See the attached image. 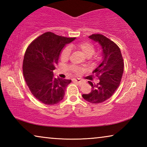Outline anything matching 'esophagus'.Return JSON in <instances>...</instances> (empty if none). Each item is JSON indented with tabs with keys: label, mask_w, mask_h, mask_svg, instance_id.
I'll return each mask as SVG.
<instances>
[{
	"label": "esophagus",
	"mask_w": 147,
	"mask_h": 147,
	"mask_svg": "<svg viewBox=\"0 0 147 147\" xmlns=\"http://www.w3.org/2000/svg\"><path fill=\"white\" fill-rule=\"evenodd\" d=\"M73 80L74 82H76V83L78 84H80V85H81V84H82V83H83V81L80 79H73Z\"/></svg>",
	"instance_id": "obj_1"
}]
</instances>
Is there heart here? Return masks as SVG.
Here are the masks:
<instances>
[{
    "label": "heart",
    "instance_id": "1",
    "mask_svg": "<svg viewBox=\"0 0 147 147\" xmlns=\"http://www.w3.org/2000/svg\"><path fill=\"white\" fill-rule=\"evenodd\" d=\"M71 47L80 50L88 57L91 56L94 54V51H95V48H94V45L89 41H84L76 44H72L71 45ZM71 47L69 45L66 46L62 50L60 55L62 60H67L69 58L71 53ZM68 69L71 71L73 72V73L76 74H79L82 70V69L76 65H70Z\"/></svg>",
    "mask_w": 147,
    "mask_h": 147
}]
</instances>
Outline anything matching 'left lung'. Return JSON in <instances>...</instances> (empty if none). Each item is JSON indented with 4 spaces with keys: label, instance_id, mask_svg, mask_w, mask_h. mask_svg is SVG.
<instances>
[{
    "label": "left lung",
    "instance_id": "1",
    "mask_svg": "<svg viewBox=\"0 0 147 147\" xmlns=\"http://www.w3.org/2000/svg\"><path fill=\"white\" fill-rule=\"evenodd\" d=\"M89 38L100 45L103 61L93 71L100 82L96 84L89 81L92 87L91 93L82 94L86 101L99 104L108 100L115 93L121 83L124 71V61L117 45L100 34H94Z\"/></svg>",
    "mask_w": 147,
    "mask_h": 147
}]
</instances>
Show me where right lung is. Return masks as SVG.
<instances>
[{
    "label": "right lung",
    "mask_w": 147,
    "mask_h": 147,
    "mask_svg": "<svg viewBox=\"0 0 147 147\" xmlns=\"http://www.w3.org/2000/svg\"><path fill=\"white\" fill-rule=\"evenodd\" d=\"M74 39L48 32L27 47L23 63L24 78L34 97L46 105L59 102L63 98L67 86L71 82V80L56 78L53 71L62 49Z\"/></svg>",
    "instance_id": "right-lung-1"
}]
</instances>
